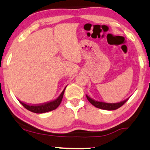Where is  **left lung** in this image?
Masks as SVG:
<instances>
[{
  "label": "left lung",
  "mask_w": 150,
  "mask_h": 150,
  "mask_svg": "<svg viewBox=\"0 0 150 150\" xmlns=\"http://www.w3.org/2000/svg\"><path fill=\"white\" fill-rule=\"evenodd\" d=\"M86 97L88 99V100L90 101V103H92L93 106L97 107L98 108L103 109V110H116V109L119 108L120 107H121L125 103H126L127 100L129 99L127 98V99H125V100H123L120 102L117 103H106L103 102V101H96L95 99H93L92 98L90 97L89 96L86 95Z\"/></svg>",
  "instance_id": "obj_1"
}]
</instances>
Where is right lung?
I'll return each mask as SVG.
<instances>
[{
    "mask_svg": "<svg viewBox=\"0 0 150 150\" xmlns=\"http://www.w3.org/2000/svg\"><path fill=\"white\" fill-rule=\"evenodd\" d=\"M64 89L62 93L60 94V96L57 98L56 99L53 100L52 101H49V102L42 103V104L40 105H28L26 103H24L23 102H21L19 101V102L23 105L24 108H25L27 110H30L31 112H35V113H44V112H47L49 111H51V110H55L58 108L59 105L60 104L61 101H62V97H63V95L64 92Z\"/></svg>",
    "mask_w": 150,
    "mask_h": 150,
    "instance_id": "obj_1",
    "label": "right lung"
}]
</instances>
